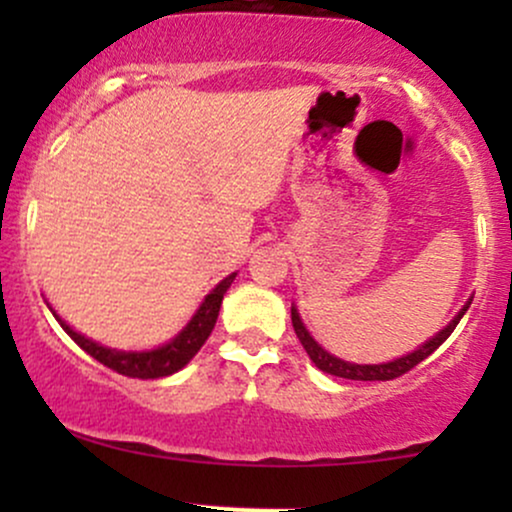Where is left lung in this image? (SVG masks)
Returning <instances> with one entry per match:
<instances>
[{
  "instance_id": "left-lung-1",
  "label": "left lung",
  "mask_w": 512,
  "mask_h": 512,
  "mask_svg": "<svg viewBox=\"0 0 512 512\" xmlns=\"http://www.w3.org/2000/svg\"><path fill=\"white\" fill-rule=\"evenodd\" d=\"M467 308H469V303L455 315V320H452L445 330H440L436 337L431 339V342L419 346L414 354H407V356L397 358V361H390V363H380V366H356V363L342 361V358L327 354V351L322 349V346L317 344L313 337H310L308 330H305L301 317H298V313H296V308H291V322H293V330H296V337L301 339L303 349L308 351V356L313 358V363L322 370V373L337 375V378H346V380H395V378H399V375L409 373L414 366H419L424 358L431 356L433 351H436L438 346L450 337L452 330L457 327V322H460L462 315L467 313Z\"/></svg>"
}]
</instances>
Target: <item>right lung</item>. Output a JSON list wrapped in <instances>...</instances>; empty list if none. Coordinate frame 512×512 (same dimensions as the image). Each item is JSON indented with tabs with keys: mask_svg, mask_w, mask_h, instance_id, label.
I'll return each mask as SVG.
<instances>
[{
	"mask_svg": "<svg viewBox=\"0 0 512 512\" xmlns=\"http://www.w3.org/2000/svg\"><path fill=\"white\" fill-rule=\"evenodd\" d=\"M233 279H236V274L226 276V279H223L221 284L216 286V289L211 291L207 298H204V303L199 305L197 315L192 317L190 325H187L185 330H182L178 337L173 339V342L166 346H158V349H154V351H142V354H137V351H132V354H129V351L105 349V346L91 342V339H86V337H81V334L74 332L72 327L64 325L60 317L57 315L55 317L60 320L62 330L67 332L69 337H72L74 342L86 351V354H91L98 363H103V366L115 370V373L127 375V378H142V380L163 378V375H173L175 370L187 366V363H190V358L195 356L199 349H202L204 342H207L211 330H214V325H216V317H219L223 293L228 291V286L233 284Z\"/></svg>",
	"mask_w": 512,
	"mask_h": 512,
	"instance_id": "obj_1",
	"label": "right lung"
}]
</instances>
